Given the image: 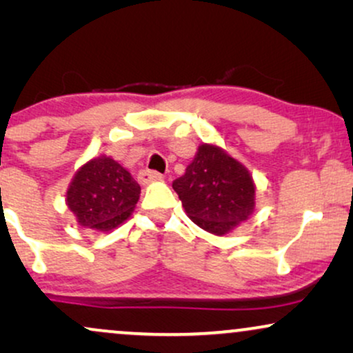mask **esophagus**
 <instances>
[{"instance_id":"esophagus-1","label":"esophagus","mask_w":353,"mask_h":353,"mask_svg":"<svg viewBox=\"0 0 353 353\" xmlns=\"http://www.w3.org/2000/svg\"><path fill=\"white\" fill-rule=\"evenodd\" d=\"M138 178H139V181L143 183V185H148V183H151V181L162 180L163 175H162V173L156 172V170H149V168H144V170L139 172Z\"/></svg>"}]
</instances>
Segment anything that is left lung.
Returning <instances> with one entry per match:
<instances>
[{"instance_id":"8db88e82","label":"left lung","mask_w":353,"mask_h":353,"mask_svg":"<svg viewBox=\"0 0 353 353\" xmlns=\"http://www.w3.org/2000/svg\"><path fill=\"white\" fill-rule=\"evenodd\" d=\"M190 219L214 234H225L254 210L252 176L220 148L202 144L185 175L172 183Z\"/></svg>"}]
</instances>
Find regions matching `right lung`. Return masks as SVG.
<instances>
[{
	"instance_id": "obj_1",
	"label": "right lung",
	"mask_w": 353,
	"mask_h": 353,
	"mask_svg": "<svg viewBox=\"0 0 353 353\" xmlns=\"http://www.w3.org/2000/svg\"><path fill=\"white\" fill-rule=\"evenodd\" d=\"M141 188L110 157H96L77 172L67 205L85 228L108 231L132 214Z\"/></svg>"
}]
</instances>
